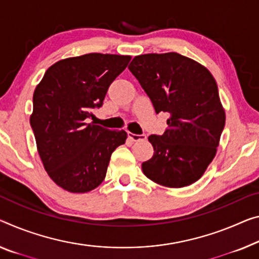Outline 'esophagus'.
<instances>
[{
  "label": "esophagus",
  "mask_w": 259,
  "mask_h": 259,
  "mask_svg": "<svg viewBox=\"0 0 259 259\" xmlns=\"http://www.w3.org/2000/svg\"><path fill=\"white\" fill-rule=\"evenodd\" d=\"M127 135H128V138L132 141H142V140H146V139H147L146 134H134L132 132H128V133H127Z\"/></svg>",
  "instance_id": "obj_1"
}]
</instances>
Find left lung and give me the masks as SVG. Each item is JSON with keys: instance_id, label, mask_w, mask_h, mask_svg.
Instances as JSON below:
<instances>
[{"instance_id": "1", "label": "left lung", "mask_w": 259, "mask_h": 259, "mask_svg": "<svg viewBox=\"0 0 259 259\" xmlns=\"http://www.w3.org/2000/svg\"><path fill=\"white\" fill-rule=\"evenodd\" d=\"M128 69L155 112L169 113L168 130L148 137L154 155L142 163L143 174L168 188L191 185L215 156L225 127L215 79L200 63L175 52L139 55Z\"/></svg>"}]
</instances>
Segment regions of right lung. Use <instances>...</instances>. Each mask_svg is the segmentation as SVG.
<instances>
[{"instance_id": "add662e5", "label": "right lung", "mask_w": 259, "mask_h": 259, "mask_svg": "<svg viewBox=\"0 0 259 259\" xmlns=\"http://www.w3.org/2000/svg\"><path fill=\"white\" fill-rule=\"evenodd\" d=\"M128 55L90 53L58 61L33 94L30 118L39 156L55 184L74 193L104 181L111 154L124 145V130L89 122L107 89L128 65Z\"/></svg>"}]
</instances>
